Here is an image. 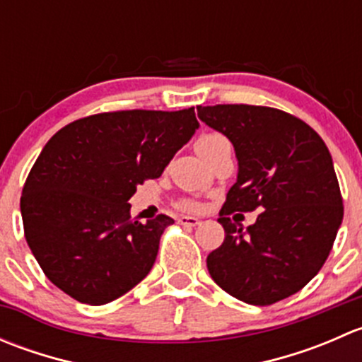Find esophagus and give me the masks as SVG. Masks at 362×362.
Here are the masks:
<instances>
[{"instance_id": "34e87169", "label": "esophagus", "mask_w": 362, "mask_h": 362, "mask_svg": "<svg viewBox=\"0 0 362 362\" xmlns=\"http://www.w3.org/2000/svg\"><path fill=\"white\" fill-rule=\"evenodd\" d=\"M178 224L189 226V228H194V226L199 224V218L198 217H191V215H182V217H178Z\"/></svg>"}]
</instances>
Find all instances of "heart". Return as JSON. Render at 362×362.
<instances>
[{"label":"heart","instance_id":"obj_1","mask_svg":"<svg viewBox=\"0 0 362 362\" xmlns=\"http://www.w3.org/2000/svg\"><path fill=\"white\" fill-rule=\"evenodd\" d=\"M218 141H226V138L221 136V134H204V136H202L196 141V147H202V145H214L218 144ZM180 208L182 210H196L198 204L191 202V199H185V202L180 203Z\"/></svg>","mask_w":362,"mask_h":362}]
</instances>
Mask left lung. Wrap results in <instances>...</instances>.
<instances>
[{
    "label": "left lung",
    "mask_w": 362,
    "mask_h": 362,
    "mask_svg": "<svg viewBox=\"0 0 362 362\" xmlns=\"http://www.w3.org/2000/svg\"><path fill=\"white\" fill-rule=\"evenodd\" d=\"M198 117L224 134L238 159L236 182L217 221L222 245L206 257L221 289L249 305H273L319 273L343 221L333 159L322 138L298 117L269 107H198ZM261 207L247 230L233 211Z\"/></svg>",
    "instance_id": "1"
}]
</instances>
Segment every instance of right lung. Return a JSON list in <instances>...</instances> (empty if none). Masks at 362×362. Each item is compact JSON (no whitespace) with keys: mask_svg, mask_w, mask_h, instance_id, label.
<instances>
[{"mask_svg":"<svg viewBox=\"0 0 362 362\" xmlns=\"http://www.w3.org/2000/svg\"><path fill=\"white\" fill-rule=\"evenodd\" d=\"M198 127L194 108L108 112L75 120L47 141L21 214L25 242L54 286L98 306L148 275L173 218L131 221L127 202L144 180L160 177Z\"/></svg>","mask_w":362,"mask_h":362,"instance_id":"obj_1","label":"right lung"}]
</instances>
